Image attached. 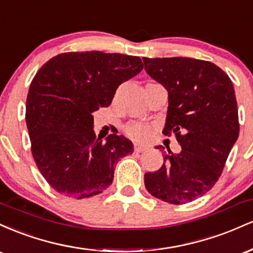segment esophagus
Listing matches in <instances>:
<instances>
[{"mask_svg": "<svg viewBox=\"0 0 253 253\" xmlns=\"http://www.w3.org/2000/svg\"><path fill=\"white\" fill-rule=\"evenodd\" d=\"M146 150V147L141 146V145H134V151L135 152H144Z\"/></svg>", "mask_w": 253, "mask_h": 253, "instance_id": "1", "label": "esophagus"}]
</instances>
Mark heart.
Segmentation results:
<instances>
[{
  "label": "heart",
  "mask_w": 253,
  "mask_h": 253,
  "mask_svg": "<svg viewBox=\"0 0 253 253\" xmlns=\"http://www.w3.org/2000/svg\"><path fill=\"white\" fill-rule=\"evenodd\" d=\"M126 132L132 139L141 141L150 135V127L144 124H132L127 127Z\"/></svg>",
  "instance_id": "b5f03b06"
}]
</instances>
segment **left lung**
Here are the masks:
<instances>
[{
    "label": "left lung",
    "instance_id": "left-lung-1",
    "mask_svg": "<svg viewBox=\"0 0 253 253\" xmlns=\"http://www.w3.org/2000/svg\"><path fill=\"white\" fill-rule=\"evenodd\" d=\"M143 60L147 75L168 90L163 133H173L182 147L179 153L164 152L161 169L145 173V187L164 202H191L213 188L239 135L233 84L219 66L206 60Z\"/></svg>",
    "mask_w": 253,
    "mask_h": 253
}]
</instances>
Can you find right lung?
<instances>
[{
    "label": "right lung",
    "instance_id": "right-lung-1",
    "mask_svg": "<svg viewBox=\"0 0 253 253\" xmlns=\"http://www.w3.org/2000/svg\"><path fill=\"white\" fill-rule=\"evenodd\" d=\"M143 68L139 57L89 51L58 54L37 72L26 124L38 169L58 193L75 199L102 193L119 159L132 155L124 135L96 138L92 113L108 107L118 86Z\"/></svg>",
    "mask_w": 253,
    "mask_h": 253
}]
</instances>
